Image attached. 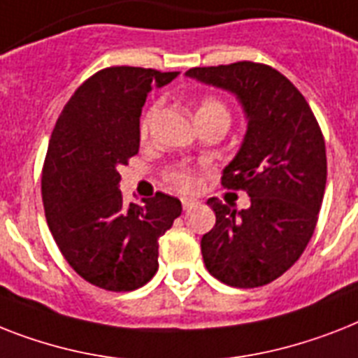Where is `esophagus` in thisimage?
Segmentation results:
<instances>
[{"mask_svg":"<svg viewBox=\"0 0 358 358\" xmlns=\"http://www.w3.org/2000/svg\"><path fill=\"white\" fill-rule=\"evenodd\" d=\"M194 204H199V202H196L194 199H189V196H184V199H182V206H184V209L193 208Z\"/></svg>","mask_w":358,"mask_h":358,"instance_id":"obj_1","label":"esophagus"}]
</instances>
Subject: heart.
Here are the masks:
<instances>
[{"label":"heart","mask_w":358,"mask_h":358,"mask_svg":"<svg viewBox=\"0 0 358 358\" xmlns=\"http://www.w3.org/2000/svg\"><path fill=\"white\" fill-rule=\"evenodd\" d=\"M158 110L159 103H152L149 108L145 110L143 117L139 121V134H141V136H147V134H149ZM211 117H222L229 123V112L228 108H226V104L215 97L200 99L199 104H196V121ZM165 180H167L174 189H178V191H191V189L196 185V174H194V171L191 169V167H187V165L182 164L171 167V169L165 173Z\"/></svg>","instance_id":"obj_1"}]
</instances>
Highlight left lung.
Wrapping results in <instances>:
<instances>
[{"instance_id": "obj_1", "label": "left lung", "mask_w": 358, "mask_h": 358, "mask_svg": "<svg viewBox=\"0 0 358 358\" xmlns=\"http://www.w3.org/2000/svg\"><path fill=\"white\" fill-rule=\"evenodd\" d=\"M187 75L235 94L248 115L220 184L246 191L250 208L208 200L217 220L200 243L206 268L229 287H263L300 259L315 234L327 180L324 134L300 90L272 66L243 60Z\"/></svg>"}]
</instances>
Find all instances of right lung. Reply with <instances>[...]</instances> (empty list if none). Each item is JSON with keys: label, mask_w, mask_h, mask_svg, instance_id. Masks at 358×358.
Returning <instances> with one entry per match:
<instances>
[{"label": "right lung", "mask_w": 358, "mask_h": 358, "mask_svg": "<svg viewBox=\"0 0 358 358\" xmlns=\"http://www.w3.org/2000/svg\"><path fill=\"white\" fill-rule=\"evenodd\" d=\"M178 71L112 66L84 80L58 115L42 169V200L69 266L99 289L129 292L158 270V239L182 213L156 193L123 202L119 167L139 150V115L152 86Z\"/></svg>", "instance_id": "right-lung-1"}]
</instances>
